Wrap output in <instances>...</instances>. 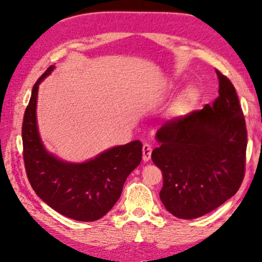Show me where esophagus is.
Segmentation results:
<instances>
[{
	"mask_svg": "<svg viewBox=\"0 0 262 262\" xmlns=\"http://www.w3.org/2000/svg\"><path fill=\"white\" fill-rule=\"evenodd\" d=\"M151 152H152V148L150 144H144L143 145V161L144 162H148L151 157Z\"/></svg>",
	"mask_w": 262,
	"mask_h": 262,
	"instance_id": "1",
	"label": "esophagus"
}]
</instances>
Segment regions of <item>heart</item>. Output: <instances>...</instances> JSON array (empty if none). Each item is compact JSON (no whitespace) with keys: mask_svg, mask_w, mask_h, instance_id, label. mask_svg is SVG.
Returning a JSON list of instances; mask_svg holds the SVG:
<instances>
[{"mask_svg":"<svg viewBox=\"0 0 262 262\" xmlns=\"http://www.w3.org/2000/svg\"><path fill=\"white\" fill-rule=\"evenodd\" d=\"M198 91L195 88L189 87L182 93L180 100L178 102V107L181 112H189V111L194 108V106L198 102Z\"/></svg>","mask_w":262,"mask_h":262,"instance_id":"obj_1","label":"heart"}]
</instances>
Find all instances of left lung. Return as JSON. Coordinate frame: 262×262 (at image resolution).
Returning <instances> with one entry per match:
<instances>
[{"mask_svg":"<svg viewBox=\"0 0 262 262\" xmlns=\"http://www.w3.org/2000/svg\"><path fill=\"white\" fill-rule=\"evenodd\" d=\"M212 105L166 121L156 132L152 162L162 170L161 202L168 212L193 220L217 209L238 191L245 177L247 130L234 85L216 71Z\"/></svg>","mask_w":262,"mask_h":262,"instance_id":"obj_1","label":"left lung"}]
</instances>
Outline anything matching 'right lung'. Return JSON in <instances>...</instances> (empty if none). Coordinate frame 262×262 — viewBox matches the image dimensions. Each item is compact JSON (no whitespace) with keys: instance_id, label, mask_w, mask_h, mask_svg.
<instances>
[{"instance_id":"right-lung-1","label":"right lung","mask_w":262,"mask_h":262,"mask_svg":"<svg viewBox=\"0 0 262 262\" xmlns=\"http://www.w3.org/2000/svg\"><path fill=\"white\" fill-rule=\"evenodd\" d=\"M55 69L51 66L35 82L23 123L24 160L32 188L42 202L63 216L94 222L120 198L131 171L142 161V143L132 141L100 152L84 162H70L45 148L39 134V85Z\"/></svg>"}]
</instances>
